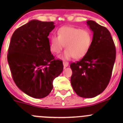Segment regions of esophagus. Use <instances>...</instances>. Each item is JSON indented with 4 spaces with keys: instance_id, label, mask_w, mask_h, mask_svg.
<instances>
[{
    "instance_id": "esophagus-1",
    "label": "esophagus",
    "mask_w": 123,
    "mask_h": 123,
    "mask_svg": "<svg viewBox=\"0 0 123 123\" xmlns=\"http://www.w3.org/2000/svg\"><path fill=\"white\" fill-rule=\"evenodd\" d=\"M63 65H64V67H67L69 65V63L68 62H63Z\"/></svg>"
}]
</instances>
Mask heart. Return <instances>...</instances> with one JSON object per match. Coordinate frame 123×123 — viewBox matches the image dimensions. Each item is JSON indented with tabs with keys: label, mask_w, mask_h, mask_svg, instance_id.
Returning a JSON list of instances; mask_svg holds the SVG:
<instances>
[{
	"label": "heart",
	"mask_w": 123,
	"mask_h": 123,
	"mask_svg": "<svg viewBox=\"0 0 123 123\" xmlns=\"http://www.w3.org/2000/svg\"><path fill=\"white\" fill-rule=\"evenodd\" d=\"M92 42L90 31L69 26H65L58 31V37L52 36L50 38V51L55 54L61 52L65 45L66 50L62 58L75 59L83 58L89 52Z\"/></svg>",
	"instance_id": "obj_1"
}]
</instances>
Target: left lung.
I'll return each instance as SVG.
<instances>
[{"label":"left lung","mask_w":123,"mask_h":123,"mask_svg":"<svg viewBox=\"0 0 123 123\" xmlns=\"http://www.w3.org/2000/svg\"><path fill=\"white\" fill-rule=\"evenodd\" d=\"M87 25L93 31L89 52L80 61L71 63V83L79 96L92 98L106 89L112 75L116 50L108 30L94 21L88 20Z\"/></svg>","instance_id":"obj_1"}]
</instances>
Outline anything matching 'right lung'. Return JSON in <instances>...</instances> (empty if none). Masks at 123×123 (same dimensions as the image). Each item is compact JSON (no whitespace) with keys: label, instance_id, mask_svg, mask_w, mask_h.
<instances>
[{"label":"right lung","instance_id":"add662e5","mask_svg":"<svg viewBox=\"0 0 123 123\" xmlns=\"http://www.w3.org/2000/svg\"><path fill=\"white\" fill-rule=\"evenodd\" d=\"M54 22L31 20L13 33L8 62L15 83L24 93L43 98L53 89V81L63 71L61 60L50 52L48 36Z\"/></svg>","mask_w":123,"mask_h":123}]
</instances>
